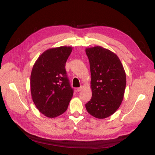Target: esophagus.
Listing matches in <instances>:
<instances>
[{
    "instance_id": "esophagus-1",
    "label": "esophagus",
    "mask_w": 155,
    "mask_h": 155,
    "mask_svg": "<svg viewBox=\"0 0 155 155\" xmlns=\"http://www.w3.org/2000/svg\"><path fill=\"white\" fill-rule=\"evenodd\" d=\"M84 87L82 85V86H81L80 87H79V88H77V91H78V92L82 91L84 90Z\"/></svg>"
}]
</instances>
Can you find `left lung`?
Segmentation results:
<instances>
[{
  "label": "left lung",
  "instance_id": "obj_1",
  "mask_svg": "<svg viewBox=\"0 0 155 155\" xmlns=\"http://www.w3.org/2000/svg\"><path fill=\"white\" fill-rule=\"evenodd\" d=\"M90 62L92 95L85 104L87 112L97 119L112 115L123 102L126 85L125 70L119 57L102 46L87 48Z\"/></svg>",
  "mask_w": 155,
  "mask_h": 155
}]
</instances>
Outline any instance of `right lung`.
<instances>
[{
  "label": "right lung",
  "instance_id": "add662e5",
  "mask_svg": "<svg viewBox=\"0 0 155 155\" xmlns=\"http://www.w3.org/2000/svg\"><path fill=\"white\" fill-rule=\"evenodd\" d=\"M71 46L52 48L44 51L35 63L31 73V93L36 108L49 117L67 110L73 91L67 76L65 64Z\"/></svg>",
  "mask_w": 155,
  "mask_h": 155
}]
</instances>
